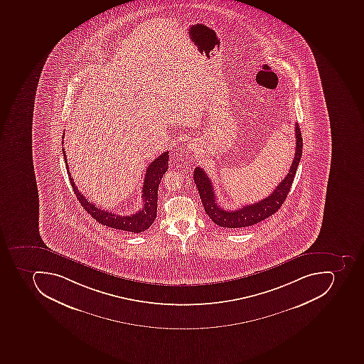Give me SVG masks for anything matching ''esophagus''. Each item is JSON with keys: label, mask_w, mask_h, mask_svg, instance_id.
Listing matches in <instances>:
<instances>
[{"label": "esophagus", "mask_w": 364, "mask_h": 364, "mask_svg": "<svg viewBox=\"0 0 364 364\" xmlns=\"http://www.w3.org/2000/svg\"><path fill=\"white\" fill-rule=\"evenodd\" d=\"M188 149H191V151H193V152H195V151L198 149V146H196L195 143H191V144H188Z\"/></svg>", "instance_id": "obj_1"}]
</instances>
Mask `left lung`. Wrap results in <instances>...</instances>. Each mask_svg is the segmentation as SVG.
Wrapping results in <instances>:
<instances>
[{
  "mask_svg": "<svg viewBox=\"0 0 364 364\" xmlns=\"http://www.w3.org/2000/svg\"><path fill=\"white\" fill-rule=\"evenodd\" d=\"M295 139L296 149L295 156L291 162V169L288 172L282 183L276 187L274 192L269 195L268 198H263L257 203L250 204L242 206L238 210H225L217 203L215 189L210 181L209 176L206 175L202 168L198 166L194 170V181L198 189L202 204L206 215L210 219L225 229L244 228L248 225H253L255 223H261L263 220L274 215L280 206L287 198L288 193L291 191V183L294 181L297 166L301 161V149H303V139H301V129L297 122L295 124Z\"/></svg>",
  "mask_w": 364,
  "mask_h": 364,
  "instance_id": "obj_1",
  "label": "left lung"
}]
</instances>
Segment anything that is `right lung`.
Masks as SVG:
<instances>
[{
    "mask_svg": "<svg viewBox=\"0 0 364 364\" xmlns=\"http://www.w3.org/2000/svg\"><path fill=\"white\" fill-rule=\"evenodd\" d=\"M63 156H65L69 181H70L73 192L76 194L77 200H79L80 205L84 208L85 211H87L90 215H92V218H94L97 223L111 227V228L130 231V232H135V234L145 231L152 225L155 218H156V209H158L159 185H160L161 179L164 177V173L168 170V166H169V152L168 151L162 153L160 156L152 161L151 164L147 166L144 185H143V191H141V193H143L141 194L143 208L139 212L130 215H116L113 212L101 210L97 206L94 205L93 203H90V200H87V198L79 192L76 185L73 183L70 171H69L68 161L65 158V149H63Z\"/></svg>",
    "mask_w": 364,
    "mask_h": 364,
    "instance_id": "add662e5",
    "label": "right lung"
}]
</instances>
